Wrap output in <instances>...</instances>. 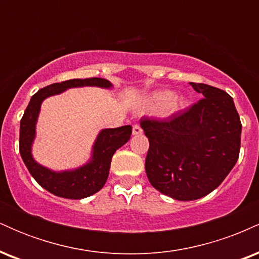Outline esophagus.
<instances>
[{
    "mask_svg": "<svg viewBox=\"0 0 259 259\" xmlns=\"http://www.w3.org/2000/svg\"><path fill=\"white\" fill-rule=\"evenodd\" d=\"M141 134H142L141 126L138 125V124H135V125L133 126V135H141Z\"/></svg>",
    "mask_w": 259,
    "mask_h": 259,
    "instance_id": "1",
    "label": "esophagus"
}]
</instances>
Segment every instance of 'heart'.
Instances as JSON below:
<instances>
[{
	"mask_svg": "<svg viewBox=\"0 0 259 259\" xmlns=\"http://www.w3.org/2000/svg\"><path fill=\"white\" fill-rule=\"evenodd\" d=\"M173 99H174L173 92L159 91L151 97V106L157 109H164V108H168V107L170 109H178L180 108V107L185 106V102H184V101L173 102Z\"/></svg>",
	"mask_w": 259,
	"mask_h": 259,
	"instance_id": "heart-1",
	"label": "heart"
}]
</instances>
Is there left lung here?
I'll return each instance as SVG.
<instances>
[{"instance_id":"8db88e82","label":"left lung","mask_w":259,"mask_h":259,"mask_svg":"<svg viewBox=\"0 0 259 259\" xmlns=\"http://www.w3.org/2000/svg\"><path fill=\"white\" fill-rule=\"evenodd\" d=\"M190 85L203 99L168 119L140 120L150 142L145 160L148 180L179 201L204 197L221 185L236 164L241 144L242 125L233 97L207 84Z\"/></svg>"}]
</instances>
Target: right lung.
I'll return each mask as SVG.
<instances>
[{"mask_svg": "<svg viewBox=\"0 0 259 259\" xmlns=\"http://www.w3.org/2000/svg\"><path fill=\"white\" fill-rule=\"evenodd\" d=\"M81 86H99L109 89L108 80L102 78L70 79L56 82L40 89L26 107L20 120L19 151L26 168L35 180L51 194L70 200H80L96 194L106 184L111 168L113 154L118 148L129 141L132 126L124 125L114 129H103L99 134L92 148L91 160L85 165L74 170L52 171L35 162L31 154V145L35 139V127L42 101L49 96L58 95L70 88Z\"/></svg>", "mask_w": 259, "mask_h": 259, "instance_id": "1", "label": "right lung"}]
</instances>
